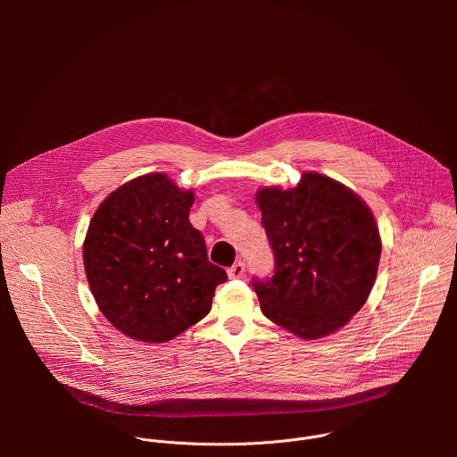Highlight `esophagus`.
Segmentation results:
<instances>
[{"instance_id":"obj_1","label":"esophagus","mask_w":457,"mask_h":457,"mask_svg":"<svg viewBox=\"0 0 457 457\" xmlns=\"http://www.w3.org/2000/svg\"><path fill=\"white\" fill-rule=\"evenodd\" d=\"M244 273H245V266H244V262H240V260L228 270L229 278H242Z\"/></svg>"}]
</instances>
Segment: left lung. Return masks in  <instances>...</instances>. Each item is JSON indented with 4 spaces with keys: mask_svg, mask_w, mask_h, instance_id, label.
Listing matches in <instances>:
<instances>
[{
    "mask_svg": "<svg viewBox=\"0 0 457 457\" xmlns=\"http://www.w3.org/2000/svg\"><path fill=\"white\" fill-rule=\"evenodd\" d=\"M275 275L253 282L262 312L302 340L325 338L363 307L381 256L370 208L345 184L305 171L295 187H260Z\"/></svg>",
    "mask_w": 457,
    "mask_h": 457,
    "instance_id": "1",
    "label": "left lung"
}]
</instances>
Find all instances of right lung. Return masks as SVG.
Segmentation results:
<instances>
[{
  "label": "right lung",
  "mask_w": 457,
  "mask_h": 457,
  "mask_svg": "<svg viewBox=\"0 0 457 457\" xmlns=\"http://www.w3.org/2000/svg\"><path fill=\"white\" fill-rule=\"evenodd\" d=\"M193 201L166 173H146L112 191L90 220V291L104 318L136 342L164 344L201 321L228 280L187 219Z\"/></svg>",
  "instance_id": "obj_1"
}]
</instances>
